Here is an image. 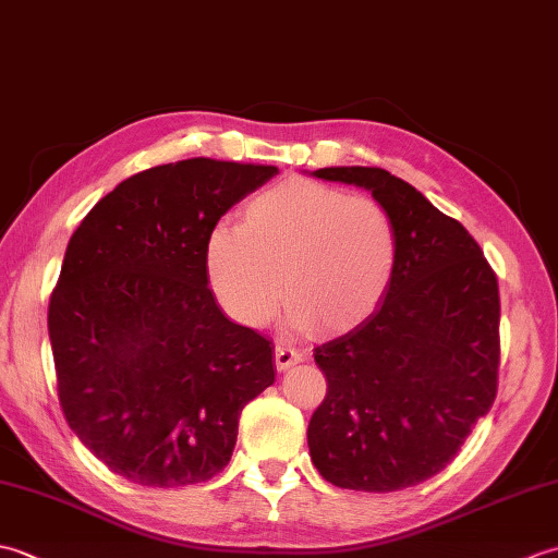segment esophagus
Returning <instances> with one entry per match:
<instances>
[{"label":"esophagus","instance_id":"esophagus-1","mask_svg":"<svg viewBox=\"0 0 558 558\" xmlns=\"http://www.w3.org/2000/svg\"><path fill=\"white\" fill-rule=\"evenodd\" d=\"M298 362H302V352L294 350L290 345H282V342H278L276 345V366L280 372L290 369V366H294Z\"/></svg>","mask_w":558,"mask_h":558}]
</instances>
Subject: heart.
<instances>
[{
  "mask_svg": "<svg viewBox=\"0 0 558 558\" xmlns=\"http://www.w3.org/2000/svg\"><path fill=\"white\" fill-rule=\"evenodd\" d=\"M398 260L400 232L381 201L304 177L248 198L240 225H216L204 244L213 298L248 328L286 298L294 326L345 333L378 310Z\"/></svg>",
  "mask_w": 558,
  "mask_h": 558,
  "instance_id": "obj_1",
  "label": "heart"
}]
</instances>
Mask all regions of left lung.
Listing matches in <instances>:
<instances>
[{
  "label": "left lung",
  "instance_id": "1",
  "mask_svg": "<svg viewBox=\"0 0 558 558\" xmlns=\"http://www.w3.org/2000/svg\"><path fill=\"white\" fill-rule=\"evenodd\" d=\"M314 174L369 189L396 218L400 260L378 310L314 350L328 390L306 432L312 462L342 489H408L441 472L494 405L499 282L472 234L400 177Z\"/></svg>",
  "mask_w": 558,
  "mask_h": 558
}]
</instances>
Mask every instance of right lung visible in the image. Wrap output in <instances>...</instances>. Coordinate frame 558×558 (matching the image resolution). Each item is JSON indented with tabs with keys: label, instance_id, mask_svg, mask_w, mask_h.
Listing matches in <instances>:
<instances>
[{
	"label": "right lung",
	"instance_id": "obj_1",
	"mask_svg": "<svg viewBox=\"0 0 558 558\" xmlns=\"http://www.w3.org/2000/svg\"><path fill=\"white\" fill-rule=\"evenodd\" d=\"M272 165L192 158L129 177L71 234L47 310L57 396L93 456L144 487L228 465L240 414L276 381L272 342L218 310L204 244Z\"/></svg>",
	"mask_w": 558,
	"mask_h": 558
}]
</instances>
